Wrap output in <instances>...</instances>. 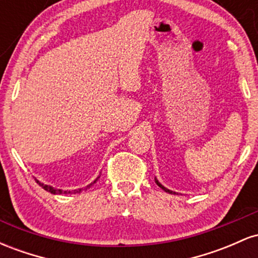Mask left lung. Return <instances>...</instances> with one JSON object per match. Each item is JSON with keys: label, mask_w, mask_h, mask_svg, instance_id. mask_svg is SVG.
Segmentation results:
<instances>
[{"label": "left lung", "mask_w": 258, "mask_h": 258, "mask_svg": "<svg viewBox=\"0 0 258 258\" xmlns=\"http://www.w3.org/2000/svg\"><path fill=\"white\" fill-rule=\"evenodd\" d=\"M155 183H156V184H158V185L160 186V188H161V189H162V190H165V191H166V193H170V194H177V193H176V191H172V190H170V189H167V188H166V186H164V185H162V184H161V183H160V182H159V180H158V179H156V178H155Z\"/></svg>", "instance_id": "8db88e82"}]
</instances>
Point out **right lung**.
<instances>
[{
    "label": "right lung",
    "mask_w": 258,
    "mask_h": 258,
    "mask_svg": "<svg viewBox=\"0 0 258 258\" xmlns=\"http://www.w3.org/2000/svg\"><path fill=\"white\" fill-rule=\"evenodd\" d=\"M98 178H99V176L97 177L96 179L93 180V182L92 183H90V184H88L87 186H85V188H80V189H75V190H61V189H57V188H54V186H52V185H48V184H44V183H42V182H40V180L38 179H36L35 178V180H36V183L40 186H42V188L44 189V190H47V191H49V193L51 194H76V193H80V191H82L84 190V189H88V188H91L92 185L94 184V183L97 182V180H98Z\"/></svg>",
    "instance_id": "add662e5"
}]
</instances>
